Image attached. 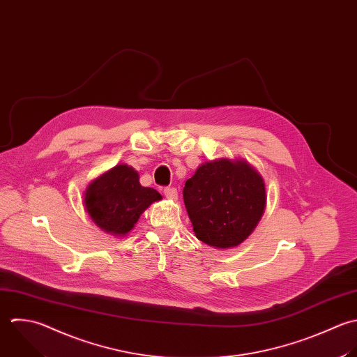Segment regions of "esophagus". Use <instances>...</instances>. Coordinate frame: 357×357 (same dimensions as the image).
Segmentation results:
<instances>
[{
	"instance_id": "esophagus-1",
	"label": "esophagus",
	"mask_w": 357,
	"mask_h": 357,
	"mask_svg": "<svg viewBox=\"0 0 357 357\" xmlns=\"http://www.w3.org/2000/svg\"><path fill=\"white\" fill-rule=\"evenodd\" d=\"M164 196L167 199L176 200L178 199V190L175 188H164Z\"/></svg>"
}]
</instances>
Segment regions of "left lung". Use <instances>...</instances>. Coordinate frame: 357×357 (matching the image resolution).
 <instances>
[{"label":"left lung","mask_w":357,"mask_h":357,"mask_svg":"<svg viewBox=\"0 0 357 357\" xmlns=\"http://www.w3.org/2000/svg\"><path fill=\"white\" fill-rule=\"evenodd\" d=\"M261 175L246 161H210L186 181L183 202L202 242L227 249L242 243L266 207Z\"/></svg>","instance_id":"8db88e82"}]
</instances>
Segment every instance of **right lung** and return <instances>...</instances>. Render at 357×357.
<instances>
[{
    "label": "right lung",
    "instance_id": "right-lung-1",
    "mask_svg": "<svg viewBox=\"0 0 357 357\" xmlns=\"http://www.w3.org/2000/svg\"><path fill=\"white\" fill-rule=\"evenodd\" d=\"M161 195L143 188L132 167L116 165L94 182L84 193V206L91 220L105 232L125 235L137 222L140 214Z\"/></svg>",
    "mask_w": 357,
    "mask_h": 357
}]
</instances>
